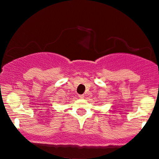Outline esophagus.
<instances>
[{"label":"esophagus","instance_id":"1","mask_svg":"<svg viewBox=\"0 0 159 159\" xmlns=\"http://www.w3.org/2000/svg\"><path fill=\"white\" fill-rule=\"evenodd\" d=\"M78 97H79L80 98H84V95H78Z\"/></svg>","mask_w":159,"mask_h":159}]
</instances>
